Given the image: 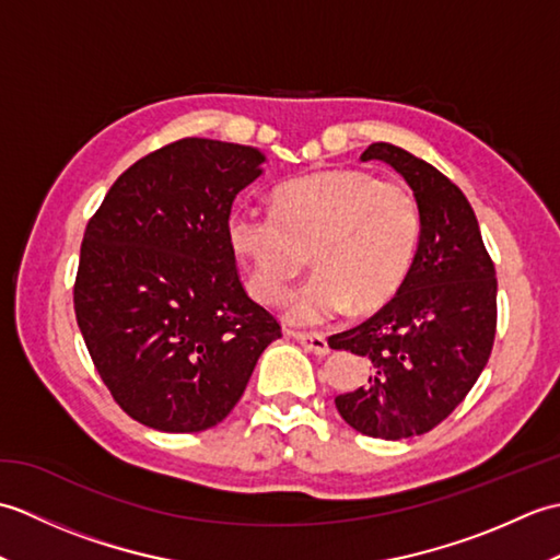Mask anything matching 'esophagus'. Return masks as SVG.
I'll return each mask as SVG.
<instances>
[{
	"instance_id": "1",
	"label": "esophagus",
	"mask_w": 560,
	"mask_h": 560,
	"mask_svg": "<svg viewBox=\"0 0 560 560\" xmlns=\"http://www.w3.org/2000/svg\"><path fill=\"white\" fill-rule=\"evenodd\" d=\"M287 337L295 339L301 343L305 351H311L315 355H325L329 353V343L325 339V335H307V331H295V329H287Z\"/></svg>"
}]
</instances>
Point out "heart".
<instances>
[{
	"label": "heart",
	"instance_id": "heart-1",
	"mask_svg": "<svg viewBox=\"0 0 560 560\" xmlns=\"http://www.w3.org/2000/svg\"><path fill=\"white\" fill-rule=\"evenodd\" d=\"M421 235L409 187L361 171H323L279 185L271 209H235L225 241L261 303H279L311 253L317 267L291 293L287 317L319 325L383 307L401 287Z\"/></svg>",
	"mask_w": 560,
	"mask_h": 560
}]
</instances>
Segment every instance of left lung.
<instances>
[{
	"mask_svg": "<svg viewBox=\"0 0 560 560\" xmlns=\"http://www.w3.org/2000/svg\"><path fill=\"white\" fill-rule=\"evenodd\" d=\"M361 161H385L409 183L421 235L395 299L329 337L368 365L363 385L335 404L359 433L401 440L433 431L479 380L495 339L498 281L474 209L450 177L385 141Z\"/></svg>",
	"mask_w": 560,
	"mask_h": 560,
	"instance_id": "obj_1",
	"label": "left lung"
}]
</instances>
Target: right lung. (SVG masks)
<instances>
[{"label": "right lung", "instance_id": "1", "mask_svg": "<svg viewBox=\"0 0 560 560\" xmlns=\"http://www.w3.org/2000/svg\"><path fill=\"white\" fill-rule=\"evenodd\" d=\"M265 153L187 137L117 177L83 233L77 323L113 399L165 433L221 423L281 325L245 293L225 221Z\"/></svg>", "mask_w": 560, "mask_h": 560}]
</instances>
